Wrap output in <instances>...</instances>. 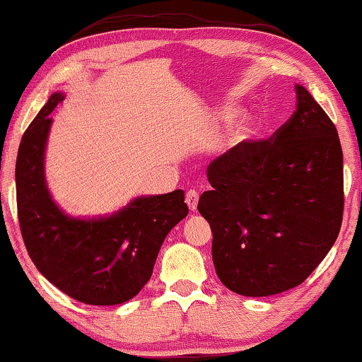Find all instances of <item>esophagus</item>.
I'll list each match as a JSON object with an SVG mask.
<instances>
[{
	"mask_svg": "<svg viewBox=\"0 0 362 362\" xmlns=\"http://www.w3.org/2000/svg\"><path fill=\"white\" fill-rule=\"evenodd\" d=\"M198 199H199V194H198L197 192H194V190L187 192V194H185V203L188 204V208H190V211H197Z\"/></svg>",
	"mask_w": 362,
	"mask_h": 362,
	"instance_id": "esophagus-1",
	"label": "esophagus"
}]
</instances>
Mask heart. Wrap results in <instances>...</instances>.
<instances>
[{
    "mask_svg": "<svg viewBox=\"0 0 362 362\" xmlns=\"http://www.w3.org/2000/svg\"><path fill=\"white\" fill-rule=\"evenodd\" d=\"M238 114H240L238 109L227 107L217 114V120H219V122H230V120L237 117ZM253 134H255V127L250 120H245V119L237 120V122L232 125V130H230V143L238 145V143L250 140Z\"/></svg>",
    "mask_w": 362,
    "mask_h": 362,
    "instance_id": "heart-1",
    "label": "heart"
}]
</instances>
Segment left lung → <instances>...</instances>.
Here are the masks:
<instances>
[{
  "instance_id": "obj_1",
  "label": "left lung",
  "mask_w": 362,
  "mask_h": 362,
  "mask_svg": "<svg viewBox=\"0 0 362 362\" xmlns=\"http://www.w3.org/2000/svg\"><path fill=\"white\" fill-rule=\"evenodd\" d=\"M296 111L267 140L243 141L208 165L198 211L212 230L217 277L243 296L295 288L340 233L343 153L334 122L296 85Z\"/></svg>"
}]
</instances>
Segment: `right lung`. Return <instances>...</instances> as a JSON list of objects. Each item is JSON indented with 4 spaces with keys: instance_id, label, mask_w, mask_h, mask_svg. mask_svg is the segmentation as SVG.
<instances>
[{
    "instance_id": "right-lung-1",
    "label": "right lung",
    "mask_w": 362,
    "mask_h": 362,
    "mask_svg": "<svg viewBox=\"0 0 362 362\" xmlns=\"http://www.w3.org/2000/svg\"><path fill=\"white\" fill-rule=\"evenodd\" d=\"M64 96L53 93L28 125L16 160L17 217L28 256L51 284L93 306L129 301L153 274L160 245L188 214L183 190L140 197L101 219H72L51 199L43 156L49 114Z\"/></svg>"
}]
</instances>
